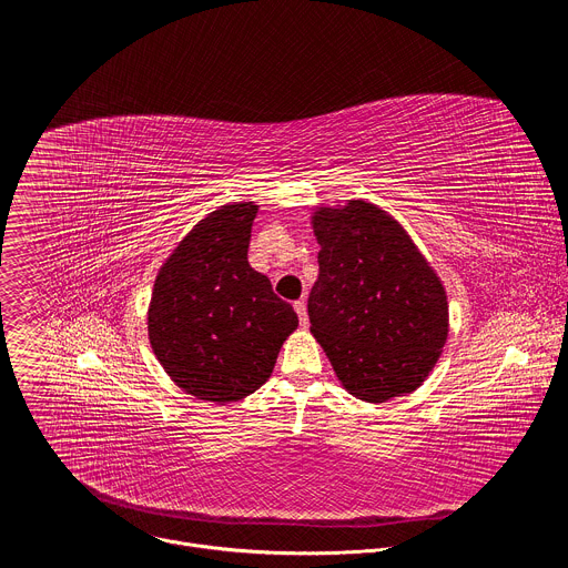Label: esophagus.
Here are the masks:
<instances>
[{
  "label": "esophagus",
  "mask_w": 568,
  "mask_h": 568,
  "mask_svg": "<svg viewBox=\"0 0 568 568\" xmlns=\"http://www.w3.org/2000/svg\"><path fill=\"white\" fill-rule=\"evenodd\" d=\"M294 310H296V314H298L301 326L305 328V326H307V305H305V301H303V298L296 301V303H294Z\"/></svg>",
  "instance_id": "obj_1"
}]
</instances>
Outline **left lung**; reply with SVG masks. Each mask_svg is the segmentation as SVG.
Returning <instances> with one entry per match:
<instances>
[{
  "mask_svg": "<svg viewBox=\"0 0 568 568\" xmlns=\"http://www.w3.org/2000/svg\"><path fill=\"white\" fill-rule=\"evenodd\" d=\"M310 224L321 247L310 333L339 384L373 404L416 390L449 335L440 276L407 229L373 202L314 206Z\"/></svg>",
  "mask_w": 568,
  "mask_h": 568,
  "instance_id": "1",
  "label": "left lung"
}]
</instances>
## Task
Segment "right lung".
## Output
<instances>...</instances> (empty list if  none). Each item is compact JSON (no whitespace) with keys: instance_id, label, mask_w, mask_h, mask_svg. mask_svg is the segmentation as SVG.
Masks as SVG:
<instances>
[{"instance_id":"1","label":"right lung","mask_w":568,"mask_h":568,"mask_svg":"<svg viewBox=\"0 0 568 568\" xmlns=\"http://www.w3.org/2000/svg\"><path fill=\"white\" fill-rule=\"evenodd\" d=\"M258 204L206 213L159 267L148 339L169 377L197 399L229 404L272 375L298 316L247 261Z\"/></svg>"}]
</instances>
